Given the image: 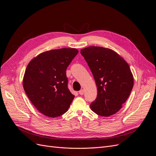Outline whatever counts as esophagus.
<instances>
[{
	"label": "esophagus",
	"mask_w": 156,
	"mask_h": 156,
	"mask_svg": "<svg viewBox=\"0 0 156 156\" xmlns=\"http://www.w3.org/2000/svg\"><path fill=\"white\" fill-rule=\"evenodd\" d=\"M79 94H80V95H83V94H84V90H83L82 89L80 91H79Z\"/></svg>",
	"instance_id": "obj_1"
}]
</instances>
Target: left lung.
Returning <instances> with one entry per match:
<instances>
[{
  "label": "left lung",
  "mask_w": 156,
  "mask_h": 156,
  "mask_svg": "<svg viewBox=\"0 0 156 156\" xmlns=\"http://www.w3.org/2000/svg\"><path fill=\"white\" fill-rule=\"evenodd\" d=\"M98 87L91 109L101 116L115 114L129 98L133 87V76L128 64L112 49L90 46L81 50Z\"/></svg>",
  "instance_id": "8db88e82"
}]
</instances>
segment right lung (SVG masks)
<instances>
[{"mask_svg": "<svg viewBox=\"0 0 156 156\" xmlns=\"http://www.w3.org/2000/svg\"><path fill=\"white\" fill-rule=\"evenodd\" d=\"M78 52L74 48L48 51L28 64L23 88L32 104L43 115L55 118L68 110L75 96L68 88L66 71Z\"/></svg>", "mask_w": 156, "mask_h": 156, "instance_id": "1", "label": "right lung"}]
</instances>
